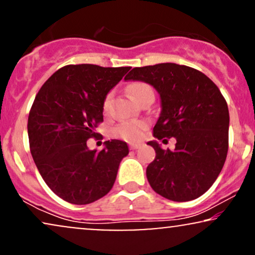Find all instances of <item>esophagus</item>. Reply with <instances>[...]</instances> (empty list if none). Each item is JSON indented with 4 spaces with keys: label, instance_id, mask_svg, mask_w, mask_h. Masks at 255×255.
<instances>
[{
    "label": "esophagus",
    "instance_id": "1",
    "mask_svg": "<svg viewBox=\"0 0 255 255\" xmlns=\"http://www.w3.org/2000/svg\"><path fill=\"white\" fill-rule=\"evenodd\" d=\"M128 146H130V149H131V150H136V149H138V147L140 146V144L132 143V144H130V145H128Z\"/></svg>",
    "mask_w": 255,
    "mask_h": 255
}]
</instances>
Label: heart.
I'll return each mask as SVG.
<instances>
[{
    "label": "heart",
    "mask_w": 255,
    "mask_h": 255,
    "mask_svg": "<svg viewBox=\"0 0 255 255\" xmlns=\"http://www.w3.org/2000/svg\"><path fill=\"white\" fill-rule=\"evenodd\" d=\"M128 93L132 98L136 100L142 96L143 93H145L146 91H151V87L149 85L144 83H133L128 86ZM110 100H111V96L106 97L104 100V111L108 112L110 109ZM144 128H145V124L143 122H125L119 124L117 128L113 130L115 136L121 137L123 139L130 140V142H134V140L140 139L142 137Z\"/></svg>",
    "instance_id": "heart-1"
}]
</instances>
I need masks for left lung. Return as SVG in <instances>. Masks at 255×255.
Returning <instances> with one entry per match:
<instances>
[{"mask_svg":"<svg viewBox=\"0 0 255 255\" xmlns=\"http://www.w3.org/2000/svg\"><path fill=\"white\" fill-rule=\"evenodd\" d=\"M125 80L143 81L158 92L153 136L176 139L174 150L147 142L156 151L146 168L151 188L176 202L200 197L218 178L228 151L229 112L218 86L202 72L172 62L134 67Z\"/></svg>","mask_w":255,"mask_h":255,"instance_id":"1","label":"left lung"}]
</instances>
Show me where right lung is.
<instances>
[{
  "label": "right lung",
  "instance_id": "add662e5",
  "mask_svg": "<svg viewBox=\"0 0 255 255\" xmlns=\"http://www.w3.org/2000/svg\"><path fill=\"white\" fill-rule=\"evenodd\" d=\"M130 67L81 64L61 67L42 85L29 117L30 152L43 181L73 204H89L111 190L128 144L111 139L102 151L87 139L103 122L104 100Z\"/></svg>",
  "mask_w": 255,
  "mask_h": 255
}]
</instances>
